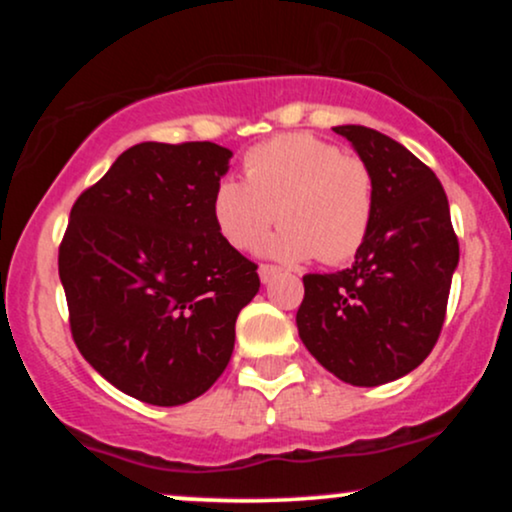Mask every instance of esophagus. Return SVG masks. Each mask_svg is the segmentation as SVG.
I'll use <instances>...</instances> for the list:
<instances>
[{"mask_svg":"<svg viewBox=\"0 0 512 512\" xmlns=\"http://www.w3.org/2000/svg\"><path fill=\"white\" fill-rule=\"evenodd\" d=\"M279 272H281V269L274 267V264H260V279H262V284H272L274 276L279 274Z\"/></svg>","mask_w":512,"mask_h":512,"instance_id":"esophagus-1","label":"esophagus"}]
</instances>
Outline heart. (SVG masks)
I'll return each mask as SVG.
<instances>
[{
    "instance_id": "obj_1",
    "label": "heart",
    "mask_w": 512,
    "mask_h": 512,
    "mask_svg": "<svg viewBox=\"0 0 512 512\" xmlns=\"http://www.w3.org/2000/svg\"><path fill=\"white\" fill-rule=\"evenodd\" d=\"M245 180L221 178L211 219L231 248L250 250L276 221L284 226L262 243L281 262L320 257L342 264L366 243L375 214V180L361 156L308 132L279 134L243 156Z\"/></svg>"
}]
</instances>
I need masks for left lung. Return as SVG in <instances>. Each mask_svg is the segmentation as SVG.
Here are the masks:
<instances>
[{"instance_id":"8db88e82","label":"left lung","mask_w":512,"mask_h":512,"mask_svg":"<svg viewBox=\"0 0 512 512\" xmlns=\"http://www.w3.org/2000/svg\"><path fill=\"white\" fill-rule=\"evenodd\" d=\"M334 132L373 173V226L349 269L303 276L296 325L330 373L375 387L411 373L436 346L460 243L443 185L426 163L370 127Z\"/></svg>"}]
</instances>
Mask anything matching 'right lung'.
<instances>
[{
  "mask_svg": "<svg viewBox=\"0 0 512 512\" xmlns=\"http://www.w3.org/2000/svg\"><path fill=\"white\" fill-rule=\"evenodd\" d=\"M231 151L142 142L74 202L60 245L81 356L139 402L178 407L226 370L257 264L226 243L211 195Z\"/></svg>",
  "mask_w": 512,
  "mask_h": 512,
  "instance_id": "1",
  "label": "right lung"
}]
</instances>
